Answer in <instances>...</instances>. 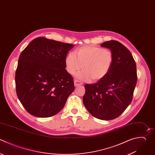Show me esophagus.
Returning <instances> with one entry per match:
<instances>
[{
	"mask_svg": "<svg viewBox=\"0 0 155 155\" xmlns=\"http://www.w3.org/2000/svg\"><path fill=\"white\" fill-rule=\"evenodd\" d=\"M74 86H75V87L79 86V85H81L83 84L82 82H81V81H79L77 80V79H75L74 81Z\"/></svg>",
	"mask_w": 155,
	"mask_h": 155,
	"instance_id": "esophagus-1",
	"label": "esophagus"
}]
</instances>
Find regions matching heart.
I'll list each match as a JSON object with an SVG mask.
<instances>
[{
    "instance_id": "heart-1",
    "label": "heart",
    "mask_w": 155,
    "mask_h": 155,
    "mask_svg": "<svg viewBox=\"0 0 155 155\" xmlns=\"http://www.w3.org/2000/svg\"><path fill=\"white\" fill-rule=\"evenodd\" d=\"M113 61V53L110 49L85 45L68 53L65 63L70 74H75L82 65L83 70L78 74V77L84 81L91 79L93 81H97L108 73Z\"/></svg>"
}]
</instances>
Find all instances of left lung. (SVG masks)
Returning <instances> with one entry per match:
<instances>
[{"mask_svg":"<svg viewBox=\"0 0 155 155\" xmlns=\"http://www.w3.org/2000/svg\"><path fill=\"white\" fill-rule=\"evenodd\" d=\"M113 53L108 73L97 83L85 84L83 103L96 118L111 120L119 117L131 103L137 76L136 62L130 51L117 41L101 45Z\"/></svg>","mask_w":155,"mask_h":155,"instance_id":"1","label":"left lung"}]
</instances>
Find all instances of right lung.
Wrapping results in <instances>:
<instances>
[{
    "mask_svg": "<svg viewBox=\"0 0 155 155\" xmlns=\"http://www.w3.org/2000/svg\"><path fill=\"white\" fill-rule=\"evenodd\" d=\"M74 45L39 37L22 51L16 71L17 96L31 115L48 117L58 113L74 91L65 59Z\"/></svg>",
    "mask_w": 155,
    "mask_h": 155,
    "instance_id": "right-lung-1",
    "label": "right lung"
}]
</instances>
